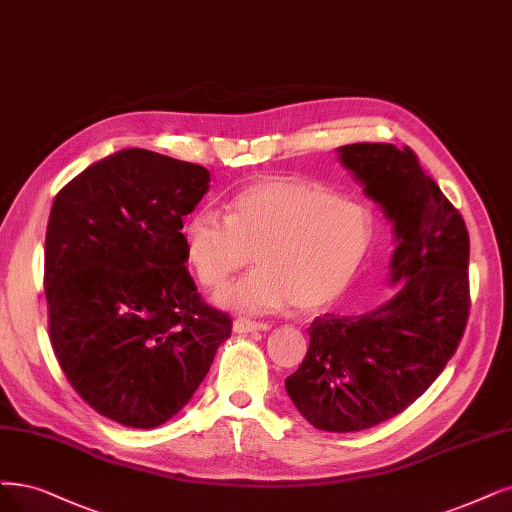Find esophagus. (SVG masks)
<instances>
[{"label":"esophagus","mask_w":512,"mask_h":512,"mask_svg":"<svg viewBox=\"0 0 512 512\" xmlns=\"http://www.w3.org/2000/svg\"><path fill=\"white\" fill-rule=\"evenodd\" d=\"M268 323H257V320L249 318H236L234 320V333H253V331H268Z\"/></svg>","instance_id":"1"}]
</instances>
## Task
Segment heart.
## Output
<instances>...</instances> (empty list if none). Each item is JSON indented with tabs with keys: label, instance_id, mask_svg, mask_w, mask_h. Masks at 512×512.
<instances>
[{
	"label": "heart",
	"instance_id": "b5f03b06",
	"mask_svg": "<svg viewBox=\"0 0 512 512\" xmlns=\"http://www.w3.org/2000/svg\"><path fill=\"white\" fill-rule=\"evenodd\" d=\"M223 217L198 208L183 223L189 270L208 289L223 287L251 259L257 270L217 295L238 312L295 306L314 314L333 306L365 266L375 219L365 204L299 179H261L242 187Z\"/></svg>",
	"mask_w": 512,
	"mask_h": 512
}]
</instances>
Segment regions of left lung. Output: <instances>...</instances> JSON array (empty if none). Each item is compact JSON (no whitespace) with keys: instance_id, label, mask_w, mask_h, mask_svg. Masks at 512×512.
<instances>
[{"instance_id":"left-lung-1","label":"left lung","mask_w":512,"mask_h":512,"mask_svg":"<svg viewBox=\"0 0 512 512\" xmlns=\"http://www.w3.org/2000/svg\"><path fill=\"white\" fill-rule=\"evenodd\" d=\"M394 227L392 295L361 316H318L285 388L318 430L356 432L405 411L456 352L468 318L470 240L462 215L409 147H337Z\"/></svg>"}]
</instances>
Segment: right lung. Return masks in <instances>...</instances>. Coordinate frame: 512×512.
<instances>
[{
  "mask_svg": "<svg viewBox=\"0 0 512 512\" xmlns=\"http://www.w3.org/2000/svg\"><path fill=\"white\" fill-rule=\"evenodd\" d=\"M208 183L200 164L132 147L88 166L52 202L50 342L75 392L122 426L177 415L232 333L183 266V217Z\"/></svg>",
  "mask_w": 512,
  "mask_h": 512,
  "instance_id": "1",
  "label": "right lung"
}]
</instances>
